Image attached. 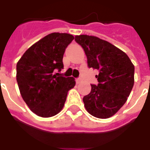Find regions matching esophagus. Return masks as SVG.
Returning a JSON list of instances; mask_svg holds the SVG:
<instances>
[{"instance_id":"esophagus-1","label":"esophagus","mask_w":150,"mask_h":150,"mask_svg":"<svg viewBox=\"0 0 150 150\" xmlns=\"http://www.w3.org/2000/svg\"><path fill=\"white\" fill-rule=\"evenodd\" d=\"M75 81H76V83H77V84H79V83H80V82L82 81V79H81L80 78H79V79H76V80H75Z\"/></svg>"}]
</instances>
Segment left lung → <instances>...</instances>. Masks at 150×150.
Returning a JSON list of instances; mask_svg holds the SVG:
<instances>
[{
	"label": "left lung",
	"mask_w": 150,
	"mask_h": 150,
	"mask_svg": "<svg viewBox=\"0 0 150 150\" xmlns=\"http://www.w3.org/2000/svg\"><path fill=\"white\" fill-rule=\"evenodd\" d=\"M82 46L89 68L99 70L98 85H91L83 97L88 113L106 119L116 114L128 100L134 85L135 67L128 56L109 42L93 36H75Z\"/></svg>",
	"instance_id": "left-lung-1"
}]
</instances>
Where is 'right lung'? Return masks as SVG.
I'll return each instance as SVG.
<instances>
[{
  "label": "right lung",
  "instance_id": "right-lung-1",
  "mask_svg": "<svg viewBox=\"0 0 150 150\" xmlns=\"http://www.w3.org/2000/svg\"><path fill=\"white\" fill-rule=\"evenodd\" d=\"M74 40L68 33H53L37 41L25 52L16 65L20 93L37 116L50 117L63 109L67 95L75 86L73 77L58 76L64 68L65 48Z\"/></svg>",
  "mask_w": 150,
  "mask_h": 150
}]
</instances>
